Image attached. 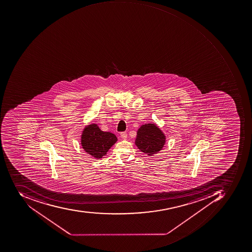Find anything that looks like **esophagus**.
I'll list each match as a JSON object with an SVG mask.
<instances>
[{"mask_svg":"<svg viewBox=\"0 0 252 252\" xmlns=\"http://www.w3.org/2000/svg\"><path fill=\"white\" fill-rule=\"evenodd\" d=\"M121 137H122V139H124V140H125V139H127V133H126V132H122V133H121Z\"/></svg>","mask_w":252,"mask_h":252,"instance_id":"1","label":"esophagus"}]
</instances>
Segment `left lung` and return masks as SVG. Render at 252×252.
<instances>
[{
    "label": "left lung",
    "instance_id": "left-lung-1",
    "mask_svg": "<svg viewBox=\"0 0 252 252\" xmlns=\"http://www.w3.org/2000/svg\"><path fill=\"white\" fill-rule=\"evenodd\" d=\"M166 141V135L156 124L147 123L139 127L134 143L141 152L153 156L163 149Z\"/></svg>",
    "mask_w": 252,
    "mask_h": 252
}]
</instances>
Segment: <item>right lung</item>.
I'll return each mask as SVG.
<instances>
[{"instance_id":"obj_1","label":"right lung","mask_w":252,"mask_h":252,"mask_svg":"<svg viewBox=\"0 0 252 252\" xmlns=\"http://www.w3.org/2000/svg\"><path fill=\"white\" fill-rule=\"evenodd\" d=\"M80 140L83 150L92 158L99 159L106 155L118 138L113 133L102 131L97 124L90 123L82 130Z\"/></svg>"}]
</instances>
